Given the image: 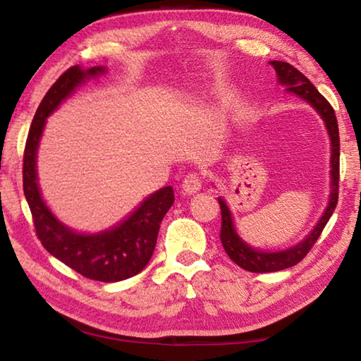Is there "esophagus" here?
Segmentation results:
<instances>
[{
  "instance_id": "obj_1",
  "label": "esophagus",
  "mask_w": 361,
  "mask_h": 361,
  "mask_svg": "<svg viewBox=\"0 0 361 361\" xmlns=\"http://www.w3.org/2000/svg\"><path fill=\"white\" fill-rule=\"evenodd\" d=\"M204 185V178L200 173H188L183 180V191L186 194H195L197 191H200V188Z\"/></svg>"
}]
</instances>
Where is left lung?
Returning <instances> with one entry per match:
<instances>
[{"label":"left lung","instance_id":"obj_1","mask_svg":"<svg viewBox=\"0 0 361 361\" xmlns=\"http://www.w3.org/2000/svg\"><path fill=\"white\" fill-rule=\"evenodd\" d=\"M271 65L276 68L277 76L280 84L288 85V90L293 94H296L309 102L319 114L323 118L326 124V129L329 133V138H331V195H329V204L325 210V215L320 218L319 224L315 226L307 239L298 243L296 247L285 250V252L279 253H264L258 252V250H253L248 247L247 243L240 240V237L235 234L234 224H232V216L231 212L226 205L221 197H218L219 207H221V243L224 247V252L228 253L229 258L235 262L237 266L250 272H276V271H283V269H288L291 266H296L298 262H301L305 255L310 252V248L315 245V242L319 240L320 234L325 229L326 223L331 218L333 212L338 205V197H339V129H338V119H336L334 109L329 105V102L323 97L319 90L315 89V85L305 78L301 71L296 70L295 66L286 63V62H277L274 60Z\"/></svg>","mask_w":361,"mask_h":361}]
</instances>
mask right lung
<instances>
[{"mask_svg":"<svg viewBox=\"0 0 361 361\" xmlns=\"http://www.w3.org/2000/svg\"><path fill=\"white\" fill-rule=\"evenodd\" d=\"M103 71V66H94L85 71L78 65L70 66L47 90L36 109L23 151V192L32 212L36 235L49 253L85 279L119 282L137 276L149 262L162 218L173 205L172 186L151 194L118 228L97 235H82L52 216L42 202L36 183V149L46 118L85 78L97 76Z\"/></svg>","mask_w":361,"mask_h":361,"instance_id":"1","label":"right lung"}]
</instances>
